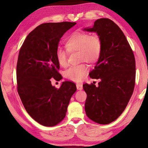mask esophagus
Listing matches in <instances>:
<instances>
[{
  "label": "esophagus",
  "mask_w": 148,
  "mask_h": 148,
  "mask_svg": "<svg viewBox=\"0 0 148 148\" xmlns=\"http://www.w3.org/2000/svg\"><path fill=\"white\" fill-rule=\"evenodd\" d=\"M76 87H77V89L78 90H83V84H76Z\"/></svg>",
  "instance_id": "34e87169"
}]
</instances>
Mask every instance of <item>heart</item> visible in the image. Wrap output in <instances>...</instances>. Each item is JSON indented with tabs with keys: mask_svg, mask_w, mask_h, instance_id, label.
Instances as JSON below:
<instances>
[{
	"mask_svg": "<svg viewBox=\"0 0 148 148\" xmlns=\"http://www.w3.org/2000/svg\"><path fill=\"white\" fill-rule=\"evenodd\" d=\"M65 46L67 51H79L81 61L93 64L99 60L101 56L102 44L97 36H91L85 32H75L71 34L65 40ZM56 59L58 65L65 67L67 65V55L64 50L58 49L56 52ZM88 67L85 64L72 66L65 72L68 79L79 83L83 81L88 72Z\"/></svg>",
	"mask_w": 148,
	"mask_h": 148,
	"instance_id": "heart-1",
	"label": "heart"
}]
</instances>
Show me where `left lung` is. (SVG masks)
<instances>
[{"label":"left lung","mask_w":148,"mask_h":148,"mask_svg":"<svg viewBox=\"0 0 148 148\" xmlns=\"http://www.w3.org/2000/svg\"><path fill=\"white\" fill-rule=\"evenodd\" d=\"M96 32L102 44L101 56L90 77L100 79L99 86L84 84L87 94L84 108L88 117L106 125L116 120L128 104L136 79V61L126 37L114 22L100 18L92 27L83 29Z\"/></svg>","instance_id":"1"}]
</instances>
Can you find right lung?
Returning a JSON list of instances; mask_svg holds the SVG:
<instances>
[{
	"label": "right lung",
	"mask_w": 148,
	"mask_h": 148,
	"mask_svg": "<svg viewBox=\"0 0 148 148\" xmlns=\"http://www.w3.org/2000/svg\"><path fill=\"white\" fill-rule=\"evenodd\" d=\"M76 24L64 21L40 25L27 36L19 52L18 92L27 112L43 126H55L64 119L77 89L71 81L56 88L50 80L62 76L56 52L61 37Z\"/></svg>",
	"instance_id": "right-lung-1"
}]
</instances>
